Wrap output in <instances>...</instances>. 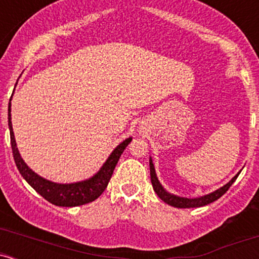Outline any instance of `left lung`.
<instances>
[{"label":"left lung","mask_w":259,"mask_h":259,"mask_svg":"<svg viewBox=\"0 0 259 259\" xmlns=\"http://www.w3.org/2000/svg\"><path fill=\"white\" fill-rule=\"evenodd\" d=\"M240 173H241V171H239V173L235 175L233 179L229 181L228 184H225L224 186L219 187L218 190L210 192V194L204 195V196H200V197H195V198L180 197V196H177L174 194H170V192H168L167 190H165L164 187L162 186V184L159 183L158 178H157L156 169H154L152 158L150 157L151 183H152L154 192L158 195V197L160 198V200L164 201L167 204H170V206L177 207V208H197V207H202V206H206V204L212 203V202H214V201L218 200V198H221L222 196L228 191L229 187L233 185L234 181L237 179V177H239Z\"/></svg>","instance_id":"8db88e82"}]
</instances>
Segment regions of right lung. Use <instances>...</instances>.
Segmentation results:
<instances>
[{
  "instance_id": "add662e5",
  "label": "right lung",
  "mask_w": 259,
  "mask_h": 259,
  "mask_svg": "<svg viewBox=\"0 0 259 259\" xmlns=\"http://www.w3.org/2000/svg\"><path fill=\"white\" fill-rule=\"evenodd\" d=\"M12 100V97H11ZM11 100L10 105H8V126H10L11 134V145H12V152H13L14 162L22 174V177L26 180V183L30 185L37 194H40L45 200L51 202L52 204L59 207H76L81 206V204L90 203V202L96 200L99 196H101L105 189L108 185L109 180H111L113 170H114L115 165H117L118 160H119L121 153L124 152L125 147L130 144L133 138H127L120 142L109 157L103 163L102 167L96 174L92 175L89 179L82 181H76V183L70 184H59L53 183L51 180H47L45 178L35 173L32 169L26 165L24 159L20 156L19 151H18L16 139H14L13 127H12V118H11Z\"/></svg>"
}]
</instances>
